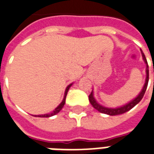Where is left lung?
<instances>
[{
	"label": "left lung",
	"mask_w": 154,
	"mask_h": 154,
	"mask_svg": "<svg viewBox=\"0 0 154 154\" xmlns=\"http://www.w3.org/2000/svg\"><path fill=\"white\" fill-rule=\"evenodd\" d=\"M141 54H142L143 59V61H144V63L146 64V79L145 83L143 85V87L142 88L140 93L134 100L129 101V103L125 104V105H124L122 106L116 107V108H108V107L101 106V105H100V104L97 102V100L94 97L93 91H92L91 93L89 95V100H90V103L91 104V106L96 110H98L100 113L106 114V115H109V116H117V115H121V114L125 113L127 111H129V110H131L133 107L135 106L136 105L139 103L140 100H142V98L143 97V95L145 93L147 87H148V82H149V65H148V62H147V59H146L145 55L143 53L142 50H141Z\"/></svg>",
	"instance_id": "left-lung-1"
}]
</instances>
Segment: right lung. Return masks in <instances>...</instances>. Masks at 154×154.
<instances>
[{
    "instance_id": "add662e5",
    "label": "right lung",
    "mask_w": 154,
    "mask_h": 154,
    "mask_svg": "<svg viewBox=\"0 0 154 154\" xmlns=\"http://www.w3.org/2000/svg\"><path fill=\"white\" fill-rule=\"evenodd\" d=\"M72 85V83L69 84L68 86L67 87V88H66V90H65V92H64V97L63 99V101L61 102L58 106H57L56 108H55V110L52 112V113L50 114H44V115H38V116H35V117H51V116H55L56 114H57L59 111H60L62 109H63V107L64 106V104H65V100H66V97H67V91H68V90H69V88L71 87V86Z\"/></svg>"
}]
</instances>
